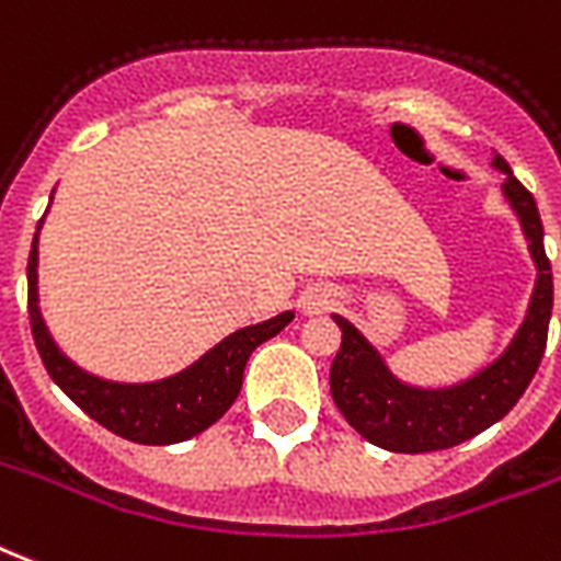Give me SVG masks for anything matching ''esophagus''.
Returning <instances> with one entry per match:
<instances>
[{"label":"esophagus","instance_id":"1","mask_svg":"<svg viewBox=\"0 0 561 561\" xmlns=\"http://www.w3.org/2000/svg\"><path fill=\"white\" fill-rule=\"evenodd\" d=\"M333 300H335L333 288H327V285H314V288H309V291L302 294V309H306V314H321L333 306Z\"/></svg>","mask_w":561,"mask_h":561}]
</instances>
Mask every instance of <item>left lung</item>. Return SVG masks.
Returning a JSON list of instances; mask_svg holds the SVG:
<instances>
[{
  "instance_id": "left-lung-1",
  "label": "left lung",
  "mask_w": 561,
  "mask_h": 561,
  "mask_svg": "<svg viewBox=\"0 0 561 561\" xmlns=\"http://www.w3.org/2000/svg\"><path fill=\"white\" fill-rule=\"evenodd\" d=\"M493 169L505 175L502 196L520 219L529 255L535 261V288L526 306L524 323L491 365H484L467 380L451 386H413L398 380L354 323L333 314L342 330V347L330 368V392L347 425L386 451L451 449L463 439L476 437L493 422H500L520 401L526 386L538 371L547 347V323L553 312V273L545 252V226L538 217L533 193L526 190L500 153Z\"/></svg>"
}]
</instances>
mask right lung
<instances>
[{"label": "right lung", "instance_id": "right-lung-1", "mask_svg": "<svg viewBox=\"0 0 561 561\" xmlns=\"http://www.w3.org/2000/svg\"><path fill=\"white\" fill-rule=\"evenodd\" d=\"M41 226H44V219L37 222L26 267L28 323H32L37 354L44 359L49 377L77 408L85 410L94 422H101L103 428H110L112 434L124 439L142 443V446H172V443L196 437L210 428L234 404L240 386H243V368H247L252 351L294 321V312H282L270 321L243 327L214 344L205 356L186 365L184 371L163 377V380H151V383H118V380L91 375L70 356L61 354V347L49 335L47 323L41 318V306H37V234H41Z\"/></svg>", "mask_w": 561, "mask_h": 561}]
</instances>
